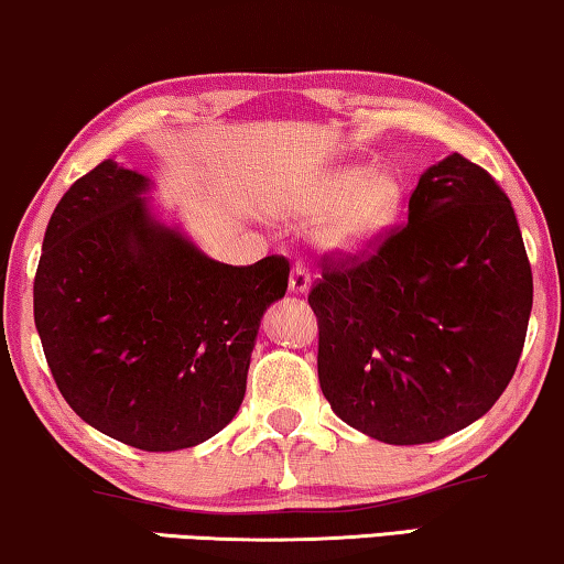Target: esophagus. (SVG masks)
<instances>
[{
    "instance_id": "34e87169",
    "label": "esophagus",
    "mask_w": 564,
    "mask_h": 564,
    "mask_svg": "<svg viewBox=\"0 0 564 564\" xmlns=\"http://www.w3.org/2000/svg\"><path fill=\"white\" fill-rule=\"evenodd\" d=\"M289 291L296 293V296H306L312 291V275H308L304 268H293L291 279H289Z\"/></svg>"
}]
</instances>
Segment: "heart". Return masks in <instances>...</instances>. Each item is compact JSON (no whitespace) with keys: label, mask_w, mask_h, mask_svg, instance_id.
I'll use <instances>...</instances> for the list:
<instances>
[{"label":"heart","mask_w":564,"mask_h":564,"mask_svg":"<svg viewBox=\"0 0 564 564\" xmlns=\"http://www.w3.org/2000/svg\"><path fill=\"white\" fill-rule=\"evenodd\" d=\"M403 209V184L391 171L370 165H332L301 184L289 212L316 221L314 248L332 258H355L370 250L395 225Z\"/></svg>","instance_id":"obj_1"}]
</instances>
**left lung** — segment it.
<instances>
[{
	"instance_id": "obj_1",
	"label": "left lung",
	"mask_w": 564,
	"mask_h": 564,
	"mask_svg": "<svg viewBox=\"0 0 564 564\" xmlns=\"http://www.w3.org/2000/svg\"><path fill=\"white\" fill-rule=\"evenodd\" d=\"M531 293L509 196L480 165L447 155L419 176L399 232L324 268L308 293L324 399L386 444L465 430L513 378Z\"/></svg>"
}]
</instances>
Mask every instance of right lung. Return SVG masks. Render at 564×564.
<instances>
[{"label":"right lung","mask_w":564,"mask_h":564,"mask_svg":"<svg viewBox=\"0 0 564 564\" xmlns=\"http://www.w3.org/2000/svg\"><path fill=\"white\" fill-rule=\"evenodd\" d=\"M153 188L112 158L78 178L47 221L33 304L68 406L117 442L171 452L235 419L289 263H219L163 217Z\"/></svg>","instance_id":"add662e5"}]
</instances>
